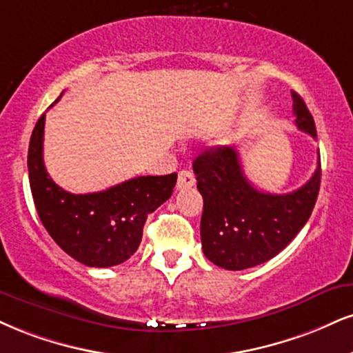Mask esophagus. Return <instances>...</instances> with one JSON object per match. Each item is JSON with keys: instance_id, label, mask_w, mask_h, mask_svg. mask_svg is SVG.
Instances as JSON below:
<instances>
[{"instance_id": "esophagus-1", "label": "esophagus", "mask_w": 353, "mask_h": 353, "mask_svg": "<svg viewBox=\"0 0 353 353\" xmlns=\"http://www.w3.org/2000/svg\"><path fill=\"white\" fill-rule=\"evenodd\" d=\"M195 184V177L194 174L190 171H181L179 172V177H177V185L176 188L182 190V189H189L192 188V185Z\"/></svg>"}]
</instances>
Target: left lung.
<instances>
[{
    "mask_svg": "<svg viewBox=\"0 0 353 353\" xmlns=\"http://www.w3.org/2000/svg\"><path fill=\"white\" fill-rule=\"evenodd\" d=\"M292 113L296 126L317 138L312 114L296 92ZM194 172L203 199V254L220 268L240 271L276 256L311 217L321 185V156L311 179L281 195L254 189L232 146L203 151L194 161Z\"/></svg>",
    "mask_w": 353,
    "mask_h": 353,
    "instance_id": "1",
    "label": "left lung"
}]
</instances>
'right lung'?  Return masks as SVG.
<instances>
[{
	"label": "right lung",
	"instance_id": "right-lung-1",
	"mask_svg": "<svg viewBox=\"0 0 353 353\" xmlns=\"http://www.w3.org/2000/svg\"><path fill=\"white\" fill-rule=\"evenodd\" d=\"M46 114L34 126L28 151L29 184L42 225L67 254L85 266L108 268L138 250L148 215L171 197L177 174L141 176L93 194H70L46 171Z\"/></svg>",
	"mask_w": 353,
	"mask_h": 353
}]
</instances>
